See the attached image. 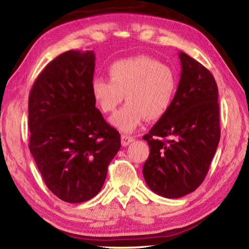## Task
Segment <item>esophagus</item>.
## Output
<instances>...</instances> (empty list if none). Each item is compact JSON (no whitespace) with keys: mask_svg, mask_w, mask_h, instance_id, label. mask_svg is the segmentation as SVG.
I'll return each mask as SVG.
<instances>
[{"mask_svg":"<svg viewBox=\"0 0 249 249\" xmlns=\"http://www.w3.org/2000/svg\"><path fill=\"white\" fill-rule=\"evenodd\" d=\"M121 140H122V145H123L124 147H126L127 145H129L130 142H134V137L133 136H128V135H122Z\"/></svg>","mask_w":249,"mask_h":249,"instance_id":"obj_1","label":"esophagus"}]
</instances>
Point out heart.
Returning <instances> with one entry per match:
<instances>
[{
    "mask_svg": "<svg viewBox=\"0 0 249 249\" xmlns=\"http://www.w3.org/2000/svg\"><path fill=\"white\" fill-rule=\"evenodd\" d=\"M108 73L111 80L94 79L92 94L104 113L114 112L125 94L127 103L111 119L121 132H133L145 117L159 120L169 109L177 88L176 74L169 67L141 56L114 62Z\"/></svg>",
    "mask_w": 249,
    "mask_h": 249,
    "instance_id": "1",
    "label": "heart"
}]
</instances>
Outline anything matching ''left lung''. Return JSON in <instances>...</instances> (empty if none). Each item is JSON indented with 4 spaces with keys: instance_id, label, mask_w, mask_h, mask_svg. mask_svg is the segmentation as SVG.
Listing matches in <instances>:
<instances>
[{
    "instance_id": "obj_1",
    "label": "left lung",
    "mask_w": 249,
    "mask_h": 249,
    "mask_svg": "<svg viewBox=\"0 0 249 249\" xmlns=\"http://www.w3.org/2000/svg\"><path fill=\"white\" fill-rule=\"evenodd\" d=\"M181 74L169 109L142 140L150 153L142 175L153 192L168 199L203 182L220 142L217 86L210 71L179 53Z\"/></svg>"
}]
</instances>
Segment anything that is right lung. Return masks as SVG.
Listing matches in <instances>:
<instances>
[{"label":"right lung","mask_w":249,"mask_h":249,"mask_svg":"<svg viewBox=\"0 0 249 249\" xmlns=\"http://www.w3.org/2000/svg\"><path fill=\"white\" fill-rule=\"evenodd\" d=\"M95 56L69 50L45 67L29 93V150L46 185L69 203L100 192L121 148L92 94Z\"/></svg>","instance_id":"add662e5"}]
</instances>
